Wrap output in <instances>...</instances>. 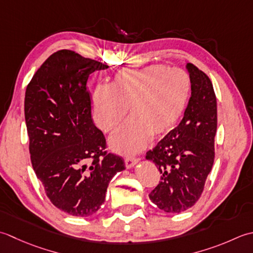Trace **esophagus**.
<instances>
[{
	"instance_id": "esophagus-1",
	"label": "esophagus",
	"mask_w": 253,
	"mask_h": 253,
	"mask_svg": "<svg viewBox=\"0 0 253 253\" xmlns=\"http://www.w3.org/2000/svg\"><path fill=\"white\" fill-rule=\"evenodd\" d=\"M137 162H138V159L135 158V157H126L125 159V163H126V168H132Z\"/></svg>"
}]
</instances>
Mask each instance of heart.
Wrapping results in <instances>:
<instances>
[{
	"label": "heart",
	"instance_id": "b5f03b06",
	"mask_svg": "<svg viewBox=\"0 0 253 253\" xmlns=\"http://www.w3.org/2000/svg\"><path fill=\"white\" fill-rule=\"evenodd\" d=\"M191 94L190 76L180 69L151 64L117 72L110 85H101L92 97L98 127L112 132L120 126L130 107L132 118L110 138L113 151L135 154L171 131L181 118Z\"/></svg>",
	"mask_w": 253,
	"mask_h": 253
}]
</instances>
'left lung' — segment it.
<instances>
[{"mask_svg": "<svg viewBox=\"0 0 253 253\" xmlns=\"http://www.w3.org/2000/svg\"><path fill=\"white\" fill-rule=\"evenodd\" d=\"M185 68L191 80V97L182 120L146 153V159L162 173L149 199L158 209L171 214L197 203L215 157L217 104L212 82L192 63Z\"/></svg>", "mask_w": 253, "mask_h": 253, "instance_id": "left-lung-1", "label": "left lung"}]
</instances>
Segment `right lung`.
Listing matches in <instances>:
<instances>
[{
    "label": "right lung",
    "instance_id": "1",
    "mask_svg": "<svg viewBox=\"0 0 253 253\" xmlns=\"http://www.w3.org/2000/svg\"><path fill=\"white\" fill-rule=\"evenodd\" d=\"M109 66L71 50L51 54L26 88L25 120L36 176L55 208L87 217L105 202L108 184L125 170L107 153L106 138L91 119L87 80Z\"/></svg>",
    "mask_w": 253,
    "mask_h": 253
}]
</instances>
